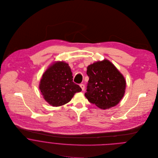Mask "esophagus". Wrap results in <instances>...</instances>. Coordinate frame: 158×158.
Masks as SVG:
<instances>
[{
  "label": "esophagus",
  "instance_id": "obj_1",
  "mask_svg": "<svg viewBox=\"0 0 158 158\" xmlns=\"http://www.w3.org/2000/svg\"><path fill=\"white\" fill-rule=\"evenodd\" d=\"M80 86L81 87V89H82V90H83V91L85 90V85H84L83 84H81V85H80Z\"/></svg>",
  "mask_w": 158,
  "mask_h": 158
}]
</instances>
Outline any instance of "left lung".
<instances>
[{
	"label": "left lung",
	"mask_w": 158,
	"mask_h": 158,
	"mask_svg": "<svg viewBox=\"0 0 158 158\" xmlns=\"http://www.w3.org/2000/svg\"><path fill=\"white\" fill-rule=\"evenodd\" d=\"M88 81L85 97L101 109L116 106L123 98L126 81L123 75L108 60L95 62L87 68Z\"/></svg>",
	"instance_id": "left-lung-1"
}]
</instances>
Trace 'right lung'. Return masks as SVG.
Returning a JSON list of instances; mask_svg holds the SVG:
<instances>
[{"label": "right lung", "mask_w": 158, "mask_h": 158, "mask_svg": "<svg viewBox=\"0 0 158 158\" xmlns=\"http://www.w3.org/2000/svg\"><path fill=\"white\" fill-rule=\"evenodd\" d=\"M72 78L68 63L57 61L51 65L43 75L39 86L45 101L53 106H60L69 102L75 93L81 91Z\"/></svg>", "instance_id": "obj_1"}]
</instances>
